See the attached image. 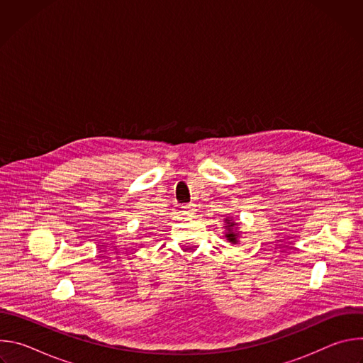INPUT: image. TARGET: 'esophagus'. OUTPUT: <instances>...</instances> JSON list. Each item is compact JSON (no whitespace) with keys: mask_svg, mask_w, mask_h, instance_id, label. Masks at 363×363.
I'll use <instances>...</instances> for the list:
<instances>
[{"mask_svg":"<svg viewBox=\"0 0 363 363\" xmlns=\"http://www.w3.org/2000/svg\"><path fill=\"white\" fill-rule=\"evenodd\" d=\"M181 213H182L184 216L192 217V216L196 213V210H195V205H194V203H184V205L181 206Z\"/></svg>","mask_w":363,"mask_h":363,"instance_id":"obj_1","label":"esophagus"}]
</instances>
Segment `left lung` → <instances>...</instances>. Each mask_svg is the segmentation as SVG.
I'll use <instances>...</instances> for the list:
<instances>
[{
    "label": "left lung",
    "instance_id": "1",
    "mask_svg": "<svg viewBox=\"0 0 363 363\" xmlns=\"http://www.w3.org/2000/svg\"><path fill=\"white\" fill-rule=\"evenodd\" d=\"M227 221V233H225V238L230 241V242H233V244H237V234H235V231H234V223H230L231 220H225Z\"/></svg>",
    "mask_w": 363,
    "mask_h": 363
}]
</instances>
